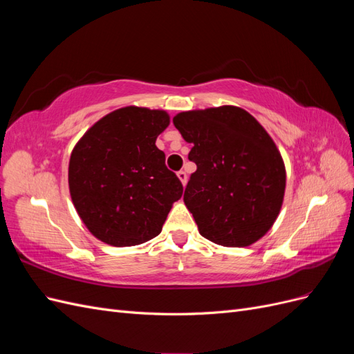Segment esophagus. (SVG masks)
Returning a JSON list of instances; mask_svg holds the SVG:
<instances>
[{
  "instance_id": "34e87169",
  "label": "esophagus",
  "mask_w": 354,
  "mask_h": 354,
  "mask_svg": "<svg viewBox=\"0 0 354 354\" xmlns=\"http://www.w3.org/2000/svg\"><path fill=\"white\" fill-rule=\"evenodd\" d=\"M177 177H178V180L181 181V185L186 186V181H187V174L185 173V171H178V173H177Z\"/></svg>"
}]
</instances>
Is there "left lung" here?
<instances>
[{"label":"left lung","mask_w":354,"mask_h":354,"mask_svg":"<svg viewBox=\"0 0 354 354\" xmlns=\"http://www.w3.org/2000/svg\"><path fill=\"white\" fill-rule=\"evenodd\" d=\"M194 145L196 164L185 203L203 238L223 246H250L279 216L286 169L273 138L238 106L181 112L173 120Z\"/></svg>","instance_id":"8db88e82"}]
</instances>
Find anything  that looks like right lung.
I'll list each match as a JSON object with an SVG mask.
<instances>
[{"instance_id":"obj_1","label":"right lung","mask_w":354,"mask_h":354,"mask_svg":"<svg viewBox=\"0 0 354 354\" xmlns=\"http://www.w3.org/2000/svg\"><path fill=\"white\" fill-rule=\"evenodd\" d=\"M169 125L162 109L125 106L93 124L73 146L69 194L85 227L112 246H134L162 230L183 186L165 167L156 138Z\"/></svg>"}]
</instances>
